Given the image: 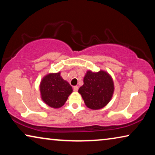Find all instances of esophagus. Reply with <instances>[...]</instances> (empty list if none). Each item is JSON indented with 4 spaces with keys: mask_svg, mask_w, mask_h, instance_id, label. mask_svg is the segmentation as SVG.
Returning <instances> with one entry per match:
<instances>
[{
    "mask_svg": "<svg viewBox=\"0 0 155 155\" xmlns=\"http://www.w3.org/2000/svg\"><path fill=\"white\" fill-rule=\"evenodd\" d=\"M73 90H74V92H77L78 91V86H75V87H73Z\"/></svg>",
    "mask_w": 155,
    "mask_h": 155,
    "instance_id": "obj_1",
    "label": "esophagus"
}]
</instances>
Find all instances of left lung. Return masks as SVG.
<instances>
[{"instance_id": "8db88e82", "label": "left lung", "mask_w": 155, "mask_h": 155, "mask_svg": "<svg viewBox=\"0 0 155 155\" xmlns=\"http://www.w3.org/2000/svg\"><path fill=\"white\" fill-rule=\"evenodd\" d=\"M83 85L78 92L81 94L86 107L98 110L106 107L114 92V83L111 75L105 71L94 72L88 70L83 79Z\"/></svg>"}]
</instances>
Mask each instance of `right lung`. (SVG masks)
Instances as JSON below:
<instances>
[{
    "label": "right lung",
    "instance_id": "add662e5",
    "mask_svg": "<svg viewBox=\"0 0 155 155\" xmlns=\"http://www.w3.org/2000/svg\"><path fill=\"white\" fill-rule=\"evenodd\" d=\"M39 90L42 101L54 109L63 107L73 92V88L63 79L61 72L50 73L44 76L40 82Z\"/></svg>",
    "mask_w": 155,
    "mask_h": 155
}]
</instances>
